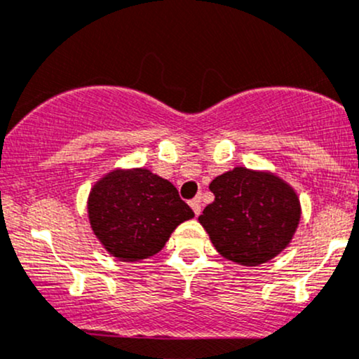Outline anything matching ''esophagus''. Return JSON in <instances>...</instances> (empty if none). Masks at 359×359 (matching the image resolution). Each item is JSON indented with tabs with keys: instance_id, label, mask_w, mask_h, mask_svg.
I'll use <instances>...</instances> for the list:
<instances>
[{
	"instance_id": "1",
	"label": "esophagus",
	"mask_w": 359,
	"mask_h": 359,
	"mask_svg": "<svg viewBox=\"0 0 359 359\" xmlns=\"http://www.w3.org/2000/svg\"><path fill=\"white\" fill-rule=\"evenodd\" d=\"M189 204H191L194 214H196V216H199L201 214V197H194Z\"/></svg>"
}]
</instances>
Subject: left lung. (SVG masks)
I'll return each instance as SVG.
<instances>
[{
	"mask_svg": "<svg viewBox=\"0 0 359 359\" xmlns=\"http://www.w3.org/2000/svg\"><path fill=\"white\" fill-rule=\"evenodd\" d=\"M214 203L199 222L224 258L257 266L287 248L300 221V203L290 185L269 172L236 167L209 185Z\"/></svg>",
	"mask_w": 359,
	"mask_h": 359,
	"instance_id": "left-lung-1",
	"label": "left lung"
}]
</instances>
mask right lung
I'll use <instances>...</instances> for the list:
<instances>
[{
  "instance_id": "1",
  "label": "right lung",
  "mask_w": 359,
  "mask_h": 359,
  "mask_svg": "<svg viewBox=\"0 0 359 359\" xmlns=\"http://www.w3.org/2000/svg\"><path fill=\"white\" fill-rule=\"evenodd\" d=\"M90 228L123 262L154 257L180 222L194 217L168 180L147 168L109 172L89 194Z\"/></svg>"
}]
</instances>
